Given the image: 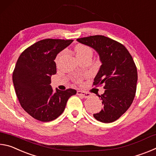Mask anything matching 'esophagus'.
<instances>
[{
	"mask_svg": "<svg viewBox=\"0 0 156 156\" xmlns=\"http://www.w3.org/2000/svg\"><path fill=\"white\" fill-rule=\"evenodd\" d=\"M77 94L79 95V96H82L83 98H89L91 96V94L89 93H87V92L84 91H77Z\"/></svg>",
	"mask_w": 156,
	"mask_h": 156,
	"instance_id": "34e87169",
	"label": "esophagus"
}]
</instances>
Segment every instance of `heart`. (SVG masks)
<instances>
[{
  "label": "heart",
  "instance_id": "heart-1",
  "mask_svg": "<svg viewBox=\"0 0 156 156\" xmlns=\"http://www.w3.org/2000/svg\"><path fill=\"white\" fill-rule=\"evenodd\" d=\"M76 56L78 59L82 58L84 56H86L88 54H92V50L89 48V47L84 45V44H78L76 47ZM62 53L59 54L57 58H58L59 56L61 55ZM80 79H79L78 81H80Z\"/></svg>",
  "mask_w": 156,
  "mask_h": 156
}]
</instances>
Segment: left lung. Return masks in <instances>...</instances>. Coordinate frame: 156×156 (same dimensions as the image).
Wrapping results in <instances>:
<instances>
[{
    "label": "left lung",
    "mask_w": 156,
    "mask_h": 156,
    "mask_svg": "<svg viewBox=\"0 0 156 156\" xmlns=\"http://www.w3.org/2000/svg\"><path fill=\"white\" fill-rule=\"evenodd\" d=\"M77 41L96 50L102 63L93 84H105V93L98 96L103 108L94 117L102 122H114L126 112L135 97L138 73L133 58L123 44L106 36H91Z\"/></svg>",
    "instance_id": "8db88e82"
}]
</instances>
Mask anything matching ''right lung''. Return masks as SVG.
Wrapping results in <instances>:
<instances>
[{"mask_svg":"<svg viewBox=\"0 0 156 156\" xmlns=\"http://www.w3.org/2000/svg\"><path fill=\"white\" fill-rule=\"evenodd\" d=\"M73 40L47 38L26 49L16 64L12 80L21 107L31 117L41 122L54 120L62 114L73 89L53 91L51 76L56 73L57 54Z\"/></svg>","mask_w":156,"mask_h":156,"instance_id":"obj_1","label":"right lung"}]
</instances>
